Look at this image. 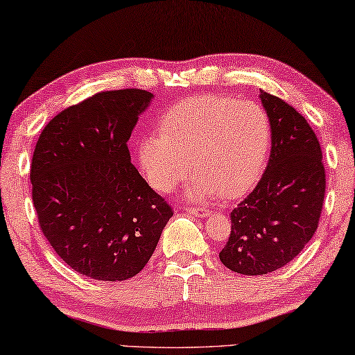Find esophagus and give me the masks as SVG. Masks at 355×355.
Masks as SVG:
<instances>
[{"label": "esophagus", "mask_w": 355, "mask_h": 355, "mask_svg": "<svg viewBox=\"0 0 355 355\" xmlns=\"http://www.w3.org/2000/svg\"><path fill=\"white\" fill-rule=\"evenodd\" d=\"M187 212L191 214V216H195V217L211 216V211H209V209H202V207H187Z\"/></svg>", "instance_id": "34e87169"}]
</instances>
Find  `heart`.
<instances>
[{"mask_svg":"<svg viewBox=\"0 0 355 355\" xmlns=\"http://www.w3.org/2000/svg\"><path fill=\"white\" fill-rule=\"evenodd\" d=\"M272 149V124L257 103L198 94L162 114L159 135L138 144V162L150 187L170 193L187 176L190 200L239 198L258 182ZM191 164H189L188 162Z\"/></svg>","mask_w":355,"mask_h":355,"instance_id":"1","label":"heart"}]
</instances>
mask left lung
I'll list each match as a JSON object with an SVG mask.
<instances>
[{
  "instance_id": "obj_1",
  "label": "left lung",
  "mask_w": 355,
  "mask_h": 355,
  "mask_svg": "<svg viewBox=\"0 0 355 355\" xmlns=\"http://www.w3.org/2000/svg\"><path fill=\"white\" fill-rule=\"evenodd\" d=\"M272 124L263 178L231 212V234L218 253L230 270L264 275L286 266L316 232L325 193L322 150L297 110L261 91Z\"/></svg>"
}]
</instances>
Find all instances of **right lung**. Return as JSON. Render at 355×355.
<instances>
[{
  "mask_svg": "<svg viewBox=\"0 0 355 355\" xmlns=\"http://www.w3.org/2000/svg\"><path fill=\"white\" fill-rule=\"evenodd\" d=\"M153 97L137 88L97 92L56 114L34 149L30 178L40 231L64 263L94 280L137 275L173 216L127 146Z\"/></svg>",
  "mask_w": 355,
  "mask_h": 355,
  "instance_id": "right-lung-1",
  "label": "right lung"
}]
</instances>
